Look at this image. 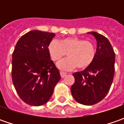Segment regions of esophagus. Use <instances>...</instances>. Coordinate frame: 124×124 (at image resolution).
<instances>
[{
	"mask_svg": "<svg viewBox=\"0 0 124 124\" xmlns=\"http://www.w3.org/2000/svg\"><path fill=\"white\" fill-rule=\"evenodd\" d=\"M60 74H61V78H64L67 75V73H66V72H62V71H61V72H60Z\"/></svg>",
	"mask_w": 124,
	"mask_h": 124,
	"instance_id": "34e87169",
	"label": "esophagus"
}]
</instances>
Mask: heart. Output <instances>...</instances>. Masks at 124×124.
<instances>
[{
  "label": "heart",
  "instance_id": "obj_1",
  "mask_svg": "<svg viewBox=\"0 0 124 124\" xmlns=\"http://www.w3.org/2000/svg\"><path fill=\"white\" fill-rule=\"evenodd\" d=\"M51 59L58 62L67 53L68 58L58 64L60 69L71 70L77 67L85 69L92 64L96 56V46L93 41L70 36L62 39L59 42L52 41L47 46Z\"/></svg>",
  "mask_w": 124,
  "mask_h": 124
}]
</instances>
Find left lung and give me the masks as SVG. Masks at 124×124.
<instances>
[{"instance_id":"left-lung-1","label":"left lung","mask_w":124,"mask_h":124,"mask_svg":"<svg viewBox=\"0 0 124 124\" xmlns=\"http://www.w3.org/2000/svg\"><path fill=\"white\" fill-rule=\"evenodd\" d=\"M97 40V52L92 64L83 71L73 74L71 86L74 99L83 105H94L106 96L115 74V54L107 38L95 31L88 32Z\"/></svg>"}]
</instances>
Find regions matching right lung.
Listing matches in <instances>:
<instances>
[{"label":"right lung","instance_id":"1","mask_svg":"<svg viewBox=\"0 0 124 124\" xmlns=\"http://www.w3.org/2000/svg\"><path fill=\"white\" fill-rule=\"evenodd\" d=\"M54 36V33L32 30L21 36L15 46L12 81L18 96L28 105L39 106L46 103L61 79L47 50Z\"/></svg>","mask_w":124,"mask_h":124}]
</instances>
